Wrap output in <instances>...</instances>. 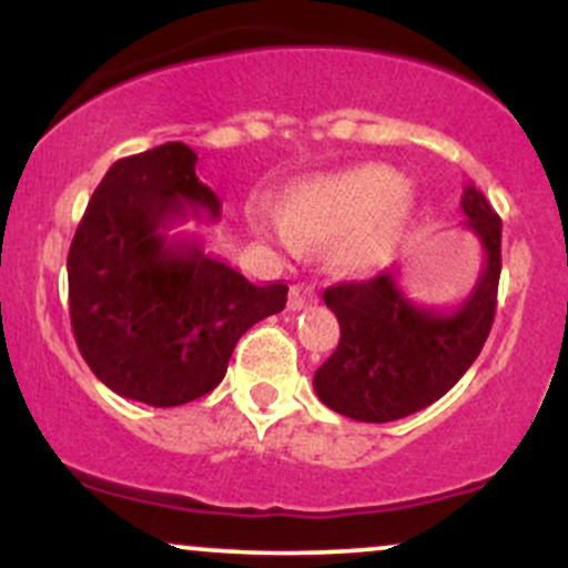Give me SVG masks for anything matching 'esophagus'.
<instances>
[{
	"instance_id": "obj_1",
	"label": "esophagus",
	"mask_w": 568,
	"mask_h": 568,
	"mask_svg": "<svg viewBox=\"0 0 568 568\" xmlns=\"http://www.w3.org/2000/svg\"><path fill=\"white\" fill-rule=\"evenodd\" d=\"M315 298H317L315 288H310V285H293L291 298H288V310H293V312L304 310V306L315 302Z\"/></svg>"
}]
</instances>
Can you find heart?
<instances>
[{
	"label": "heart",
	"mask_w": 568,
	"mask_h": 568,
	"mask_svg": "<svg viewBox=\"0 0 568 568\" xmlns=\"http://www.w3.org/2000/svg\"><path fill=\"white\" fill-rule=\"evenodd\" d=\"M410 211V186L384 165H352L291 181L280 202L253 197L247 230L285 253L325 245V256L344 275L368 272L384 256Z\"/></svg>",
	"instance_id": "1"
}]
</instances>
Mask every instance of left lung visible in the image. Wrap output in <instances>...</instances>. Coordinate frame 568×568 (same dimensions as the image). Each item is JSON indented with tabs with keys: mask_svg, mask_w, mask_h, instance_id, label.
I'll return each instance as SVG.
<instances>
[{
	"mask_svg": "<svg viewBox=\"0 0 568 568\" xmlns=\"http://www.w3.org/2000/svg\"><path fill=\"white\" fill-rule=\"evenodd\" d=\"M462 211L484 264L459 304L419 302L395 270L323 293L342 338L312 384L336 414L376 425L403 419L446 395L480 355L497 312L501 221L473 184L462 194Z\"/></svg>",
	"mask_w": 568,
	"mask_h": 568,
	"instance_id": "1",
	"label": "left lung"
}]
</instances>
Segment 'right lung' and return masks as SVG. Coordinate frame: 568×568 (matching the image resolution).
<instances>
[{"label":"right lung","mask_w":568,"mask_h":568,"mask_svg":"<svg viewBox=\"0 0 568 568\" xmlns=\"http://www.w3.org/2000/svg\"><path fill=\"white\" fill-rule=\"evenodd\" d=\"M181 141L116 160L71 240L69 312L90 371L130 400L184 406L224 379L234 344L283 312L288 285H253L207 253L189 221L221 200Z\"/></svg>","instance_id":"add662e5"}]
</instances>
